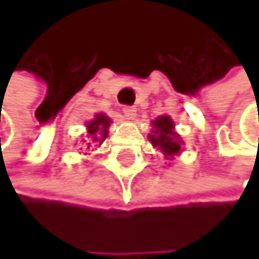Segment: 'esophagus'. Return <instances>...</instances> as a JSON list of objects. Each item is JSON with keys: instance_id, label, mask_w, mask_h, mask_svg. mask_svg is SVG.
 <instances>
[{"instance_id": "obj_1", "label": "esophagus", "mask_w": 259, "mask_h": 259, "mask_svg": "<svg viewBox=\"0 0 259 259\" xmlns=\"http://www.w3.org/2000/svg\"><path fill=\"white\" fill-rule=\"evenodd\" d=\"M123 115L126 116L128 120H133L136 116V108L135 107H123Z\"/></svg>"}]
</instances>
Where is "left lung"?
I'll return each mask as SVG.
<instances>
[{
    "label": "left lung",
    "instance_id": "left-lung-1",
    "mask_svg": "<svg viewBox=\"0 0 259 259\" xmlns=\"http://www.w3.org/2000/svg\"><path fill=\"white\" fill-rule=\"evenodd\" d=\"M152 135H149V141L152 143L154 147H159L163 152L165 159L174 157L178 152L182 151V139L180 136L174 131L175 124L172 118L167 115H162L159 118H155L152 121Z\"/></svg>",
    "mask_w": 259,
    "mask_h": 259
}]
</instances>
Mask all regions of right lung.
<instances>
[{
	"label": "right lung",
	"instance_id": "right-lung-1",
	"mask_svg": "<svg viewBox=\"0 0 259 259\" xmlns=\"http://www.w3.org/2000/svg\"><path fill=\"white\" fill-rule=\"evenodd\" d=\"M110 118L105 115H96V118H94L92 121H89L85 124L87 126V138H89L91 143H87V147H89L91 144H102V141H104L108 135V126H110Z\"/></svg>",
	"mask_w": 259,
	"mask_h": 259
}]
</instances>
